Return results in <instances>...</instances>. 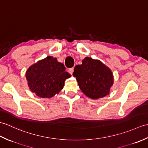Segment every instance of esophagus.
<instances>
[{
    "label": "esophagus",
    "instance_id": "obj_1",
    "mask_svg": "<svg viewBox=\"0 0 148 148\" xmlns=\"http://www.w3.org/2000/svg\"><path fill=\"white\" fill-rule=\"evenodd\" d=\"M69 72L70 73L71 75H72V74H73V72H74V68H71L69 69Z\"/></svg>",
    "mask_w": 148,
    "mask_h": 148
}]
</instances>
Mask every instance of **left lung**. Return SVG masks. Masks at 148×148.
I'll use <instances>...</instances> for the list:
<instances>
[{"instance_id":"obj_1","label":"left lung","mask_w":148,"mask_h":148,"mask_svg":"<svg viewBox=\"0 0 148 148\" xmlns=\"http://www.w3.org/2000/svg\"><path fill=\"white\" fill-rule=\"evenodd\" d=\"M73 76L83 93L92 99L109 95L114 83L111 69L101 61L91 57L84 58L82 64L75 67Z\"/></svg>"}]
</instances>
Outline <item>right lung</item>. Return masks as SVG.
I'll list each match as a JSON object with an SVG mask.
<instances>
[{
    "mask_svg": "<svg viewBox=\"0 0 148 148\" xmlns=\"http://www.w3.org/2000/svg\"><path fill=\"white\" fill-rule=\"evenodd\" d=\"M25 76L31 92L41 98H51L63 89L71 75L57 59L48 56L30 66Z\"/></svg>",
    "mask_w": 148,
    "mask_h": 148,
    "instance_id": "right-lung-1",
    "label": "right lung"
}]
</instances>
